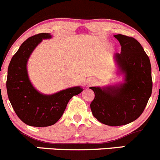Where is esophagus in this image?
<instances>
[{
	"label": "esophagus",
	"instance_id": "34e87169",
	"mask_svg": "<svg viewBox=\"0 0 160 160\" xmlns=\"http://www.w3.org/2000/svg\"><path fill=\"white\" fill-rule=\"evenodd\" d=\"M95 83H96V80H91L89 82L90 85H93V84H95Z\"/></svg>",
	"mask_w": 160,
	"mask_h": 160
}]
</instances>
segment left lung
<instances>
[{
    "instance_id": "1",
    "label": "left lung",
    "mask_w": 160,
    "mask_h": 160,
    "mask_svg": "<svg viewBox=\"0 0 160 160\" xmlns=\"http://www.w3.org/2000/svg\"><path fill=\"white\" fill-rule=\"evenodd\" d=\"M122 46L114 60L125 82L106 88L91 87L94 99L92 114L100 122L110 126L127 125L136 120L144 111L152 94L151 64L139 42L132 37L114 35Z\"/></svg>"
}]
</instances>
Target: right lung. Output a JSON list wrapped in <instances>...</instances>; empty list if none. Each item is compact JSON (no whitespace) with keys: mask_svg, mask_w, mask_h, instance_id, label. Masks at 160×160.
Here are the masks:
<instances>
[{"mask_svg":"<svg viewBox=\"0 0 160 160\" xmlns=\"http://www.w3.org/2000/svg\"><path fill=\"white\" fill-rule=\"evenodd\" d=\"M49 33L29 37L13 56L8 69L6 87L8 99L18 117L26 125L47 127L62 117L69 101L83 91L79 87L68 88L53 94H43L31 83L27 62L31 54L42 39L51 38Z\"/></svg>","mask_w":160,"mask_h":160,"instance_id":"right-lung-1","label":"right lung"}]
</instances>
